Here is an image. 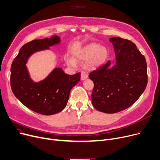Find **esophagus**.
<instances>
[{
	"instance_id": "34e87169",
	"label": "esophagus",
	"mask_w": 160,
	"mask_h": 160,
	"mask_svg": "<svg viewBox=\"0 0 160 160\" xmlns=\"http://www.w3.org/2000/svg\"><path fill=\"white\" fill-rule=\"evenodd\" d=\"M88 77V73L86 71H82L81 73V80H84L87 79Z\"/></svg>"
}]
</instances>
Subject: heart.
<instances>
[{
	"label": "heart",
	"instance_id": "obj_1",
	"mask_svg": "<svg viewBox=\"0 0 160 160\" xmlns=\"http://www.w3.org/2000/svg\"><path fill=\"white\" fill-rule=\"evenodd\" d=\"M108 58V51L105 46H100L98 44H88L82 50L78 56V59L84 61H90L91 67L96 68L104 64ZM68 63L75 65L73 59H68Z\"/></svg>",
	"mask_w": 160,
	"mask_h": 160
}]
</instances>
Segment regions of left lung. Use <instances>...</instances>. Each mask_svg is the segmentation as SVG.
<instances>
[{
    "label": "left lung",
    "mask_w": 160,
    "mask_h": 160,
    "mask_svg": "<svg viewBox=\"0 0 160 160\" xmlns=\"http://www.w3.org/2000/svg\"><path fill=\"white\" fill-rule=\"evenodd\" d=\"M114 46L116 62L108 61L89 74L94 84L92 102L96 109L107 114L123 110L139 99L146 88L148 76L144 56L136 44L121 37L110 39Z\"/></svg>",
    "instance_id": "obj_1"
}]
</instances>
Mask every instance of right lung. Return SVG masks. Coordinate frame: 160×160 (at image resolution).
<instances>
[{"instance_id":"right-lung-1","label":"right lung","mask_w":160,"mask_h":160,"mask_svg":"<svg viewBox=\"0 0 160 160\" xmlns=\"http://www.w3.org/2000/svg\"><path fill=\"white\" fill-rule=\"evenodd\" d=\"M60 42L58 36L33 40L23 45L11 67L10 84L15 96L27 108L42 115H52L62 111L67 106L72 88L78 83L81 73H65L61 68L39 82L30 78L26 63L33 53L48 49Z\"/></svg>"}]
</instances>
